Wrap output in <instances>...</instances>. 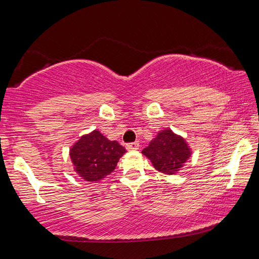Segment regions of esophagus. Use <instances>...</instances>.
Returning <instances> with one entry per match:
<instances>
[{"label":"esophagus","mask_w":259,"mask_h":259,"mask_svg":"<svg viewBox=\"0 0 259 259\" xmlns=\"http://www.w3.org/2000/svg\"><path fill=\"white\" fill-rule=\"evenodd\" d=\"M125 147H126V150H128V151H135V150H138V147H139V143H138V142L129 143V144H126Z\"/></svg>","instance_id":"34e87169"}]
</instances>
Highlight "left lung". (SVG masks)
<instances>
[{"label": "left lung", "instance_id": "obj_1", "mask_svg": "<svg viewBox=\"0 0 259 259\" xmlns=\"http://www.w3.org/2000/svg\"><path fill=\"white\" fill-rule=\"evenodd\" d=\"M142 153L156 170L165 175L179 171L192 154L186 140L170 129L161 130Z\"/></svg>", "mask_w": 259, "mask_h": 259}]
</instances>
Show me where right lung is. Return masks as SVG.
<instances>
[{
    "label": "right lung",
    "mask_w": 259,
    "mask_h": 259,
    "mask_svg": "<svg viewBox=\"0 0 259 259\" xmlns=\"http://www.w3.org/2000/svg\"><path fill=\"white\" fill-rule=\"evenodd\" d=\"M125 148L109 140L98 130L82 136L69 150V156L78 176L87 182H99L116 168Z\"/></svg>",
    "instance_id": "obj_1"
}]
</instances>
